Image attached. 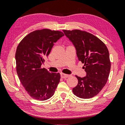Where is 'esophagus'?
Returning <instances> with one entry per match:
<instances>
[{
	"mask_svg": "<svg viewBox=\"0 0 125 125\" xmlns=\"http://www.w3.org/2000/svg\"><path fill=\"white\" fill-rule=\"evenodd\" d=\"M69 77V75L68 74H64V73H61V77L62 78H66Z\"/></svg>",
	"mask_w": 125,
	"mask_h": 125,
	"instance_id": "obj_1",
	"label": "esophagus"
}]
</instances>
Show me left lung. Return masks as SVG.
Listing matches in <instances>:
<instances>
[{
    "instance_id": "1",
    "label": "left lung",
    "mask_w": 125,
    "mask_h": 125,
    "mask_svg": "<svg viewBox=\"0 0 125 125\" xmlns=\"http://www.w3.org/2000/svg\"><path fill=\"white\" fill-rule=\"evenodd\" d=\"M76 49L78 60L84 64L86 76L78 79L73 93L81 98L95 96L105 86L110 73L111 63L106 46L100 39L88 32L79 30H63Z\"/></svg>"
}]
</instances>
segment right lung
Segmentation results:
<instances>
[{
  "mask_svg": "<svg viewBox=\"0 0 125 125\" xmlns=\"http://www.w3.org/2000/svg\"><path fill=\"white\" fill-rule=\"evenodd\" d=\"M64 35L59 31L36 30L24 37L17 47V74L26 92L35 100L50 98L59 84L60 74L49 72L41 66L54 44Z\"/></svg>",
  "mask_w": 125,
  "mask_h": 125,
  "instance_id": "1",
  "label": "right lung"
}]
</instances>
